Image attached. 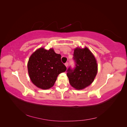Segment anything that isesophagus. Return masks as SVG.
<instances>
[{"label": "esophagus", "mask_w": 127, "mask_h": 127, "mask_svg": "<svg viewBox=\"0 0 127 127\" xmlns=\"http://www.w3.org/2000/svg\"><path fill=\"white\" fill-rule=\"evenodd\" d=\"M64 64H65V66H66V67H67L68 66V62H67V63H66Z\"/></svg>", "instance_id": "obj_1"}]
</instances>
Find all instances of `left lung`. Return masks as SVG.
I'll return each instance as SVG.
<instances>
[{"label":"left lung","mask_w":127,"mask_h":127,"mask_svg":"<svg viewBox=\"0 0 127 127\" xmlns=\"http://www.w3.org/2000/svg\"><path fill=\"white\" fill-rule=\"evenodd\" d=\"M73 56L75 67H69L67 75L73 87L82 90L93 82L97 72L96 61L87 48L75 49Z\"/></svg>","instance_id":"8db88e82"}]
</instances>
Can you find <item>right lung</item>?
<instances>
[{"instance_id":"right-lung-1","label":"right lung","mask_w":127,"mask_h":127,"mask_svg":"<svg viewBox=\"0 0 127 127\" xmlns=\"http://www.w3.org/2000/svg\"><path fill=\"white\" fill-rule=\"evenodd\" d=\"M61 55L53 49L40 48L30 57L28 72L32 83L41 89L47 90L54 85L58 76L66 70L61 62Z\"/></svg>"}]
</instances>
